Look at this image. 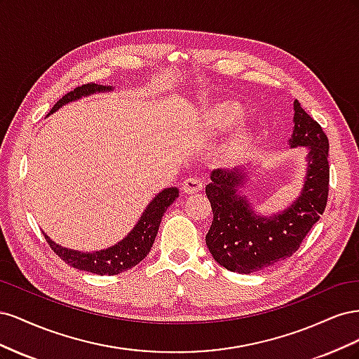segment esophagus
I'll use <instances>...</instances> for the list:
<instances>
[{"label":"esophagus","instance_id":"34e87169","mask_svg":"<svg viewBox=\"0 0 359 359\" xmlns=\"http://www.w3.org/2000/svg\"><path fill=\"white\" fill-rule=\"evenodd\" d=\"M203 189V181L199 178H187L182 182V191L186 194H196Z\"/></svg>","mask_w":359,"mask_h":359}]
</instances>
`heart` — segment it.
Here are the masks:
<instances>
[{
  "label": "heart",
  "mask_w": 359,
  "mask_h": 359,
  "mask_svg": "<svg viewBox=\"0 0 359 359\" xmlns=\"http://www.w3.org/2000/svg\"><path fill=\"white\" fill-rule=\"evenodd\" d=\"M243 118V106L235 100H217L203 107V127L208 133L222 132ZM255 142V132L247 126H238L217 149V157L224 165H232L247 157Z\"/></svg>",
  "instance_id": "obj_1"
}]
</instances>
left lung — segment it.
Segmentation results:
<instances>
[{
	"label": "left lung",
	"instance_id": "1",
	"mask_svg": "<svg viewBox=\"0 0 359 359\" xmlns=\"http://www.w3.org/2000/svg\"><path fill=\"white\" fill-rule=\"evenodd\" d=\"M292 148L306 147L307 175L298 199L273 217L257 215L247 196L238 189L244 186L241 169L211 173L205 193L211 202L212 223L206 233L212 257L232 273L250 274L290 257L299 248L325 211L330 191V142L318 121L293 102Z\"/></svg>",
	"mask_w": 359,
	"mask_h": 359
}]
</instances>
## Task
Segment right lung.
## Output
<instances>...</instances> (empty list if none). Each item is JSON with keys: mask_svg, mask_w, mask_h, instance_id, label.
Segmentation results:
<instances>
[{"mask_svg": "<svg viewBox=\"0 0 359 359\" xmlns=\"http://www.w3.org/2000/svg\"><path fill=\"white\" fill-rule=\"evenodd\" d=\"M112 90V86L97 85L93 82L85 83L82 86H76L73 91L67 93L62 99L57 102V104L52 107L49 114H53L57 109H60L61 106L73 100H78L83 95ZM178 196L180 191L177 187L161 190L157 196L149 202L147 210L140 215L139 222L133 227V231L130 232L123 241H119L118 244L106 250L82 253L78 252V250H72L55 244L46 233L45 238L49 247L53 250V253L58 255V257H61L64 262L76 269L88 271V273L99 276H115L119 273H124V271L136 266L140 260L149 253V250L153 247L157 236L163 215H165L168 206H170Z\"/></svg>", "mask_w": 359, "mask_h": 359, "instance_id": "obj_1", "label": "right lung"}]
</instances>
